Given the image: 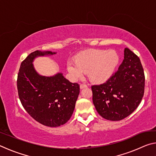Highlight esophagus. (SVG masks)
I'll use <instances>...</instances> for the list:
<instances>
[{"label": "esophagus", "instance_id": "34e87169", "mask_svg": "<svg viewBox=\"0 0 156 156\" xmlns=\"http://www.w3.org/2000/svg\"><path fill=\"white\" fill-rule=\"evenodd\" d=\"M86 87H87V84H80V88L82 89H84V88H86Z\"/></svg>", "mask_w": 156, "mask_h": 156}]
</instances>
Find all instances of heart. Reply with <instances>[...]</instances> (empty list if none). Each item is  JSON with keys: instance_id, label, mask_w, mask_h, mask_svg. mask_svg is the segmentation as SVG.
<instances>
[{"instance_id": "heart-1", "label": "heart", "mask_w": 156, "mask_h": 156, "mask_svg": "<svg viewBox=\"0 0 156 156\" xmlns=\"http://www.w3.org/2000/svg\"><path fill=\"white\" fill-rule=\"evenodd\" d=\"M119 60L115 50L90 49L78 55L76 62L68 60L67 67L73 80H77L88 72L92 82L100 83L108 80L114 72Z\"/></svg>"}]
</instances>
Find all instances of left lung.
Listing matches in <instances>:
<instances>
[{
	"label": "left lung",
	"mask_w": 156,
	"mask_h": 156,
	"mask_svg": "<svg viewBox=\"0 0 156 156\" xmlns=\"http://www.w3.org/2000/svg\"><path fill=\"white\" fill-rule=\"evenodd\" d=\"M144 73L140 60L128 48L118 71L106 83L91 86L93 103L105 119L121 120L133 113L144 92Z\"/></svg>",
	"instance_id": "8db88e82"
}]
</instances>
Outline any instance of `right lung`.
<instances>
[{"instance_id": "add662e5", "label": "right lung", "mask_w": 156, "mask_h": 156, "mask_svg": "<svg viewBox=\"0 0 156 156\" xmlns=\"http://www.w3.org/2000/svg\"><path fill=\"white\" fill-rule=\"evenodd\" d=\"M50 51H34L21 62L17 78L18 96L29 114L43 125L56 127L70 119L80 86L67 80L62 73L41 76L34 69L36 57L54 55Z\"/></svg>"}]
</instances>
